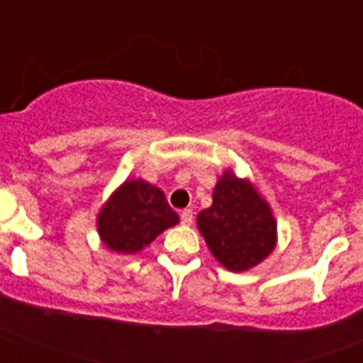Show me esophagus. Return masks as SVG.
I'll return each mask as SVG.
<instances>
[{
  "label": "esophagus",
  "mask_w": 363,
  "mask_h": 363,
  "mask_svg": "<svg viewBox=\"0 0 363 363\" xmlns=\"http://www.w3.org/2000/svg\"><path fill=\"white\" fill-rule=\"evenodd\" d=\"M181 222L184 224V226H192L194 222V213L190 209H184L181 213Z\"/></svg>",
  "instance_id": "34e87169"
}]
</instances>
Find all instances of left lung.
<instances>
[{"instance_id":"8db88e82","label":"left lung","mask_w":363,"mask_h":363,"mask_svg":"<svg viewBox=\"0 0 363 363\" xmlns=\"http://www.w3.org/2000/svg\"><path fill=\"white\" fill-rule=\"evenodd\" d=\"M198 228L211 252L230 271L259 264L275 248V218L250 182L224 173L213 205L198 215Z\"/></svg>"}]
</instances>
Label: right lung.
<instances>
[{
	"label": "right lung",
	"mask_w": 363,
	"mask_h": 363,
	"mask_svg": "<svg viewBox=\"0 0 363 363\" xmlns=\"http://www.w3.org/2000/svg\"><path fill=\"white\" fill-rule=\"evenodd\" d=\"M177 222L164 192L139 179L125 181L113 194L98 216V232L111 250L133 254Z\"/></svg>",
	"instance_id": "obj_1"
}]
</instances>
